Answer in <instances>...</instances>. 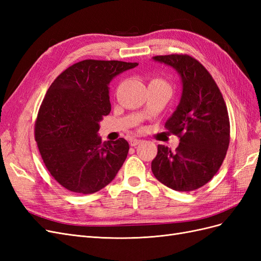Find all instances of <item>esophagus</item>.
<instances>
[{
    "instance_id": "1",
    "label": "esophagus",
    "mask_w": 261,
    "mask_h": 261,
    "mask_svg": "<svg viewBox=\"0 0 261 261\" xmlns=\"http://www.w3.org/2000/svg\"><path fill=\"white\" fill-rule=\"evenodd\" d=\"M141 143V140L140 139H136V138H133V139H130L129 140V144H130V146H137L138 144H140Z\"/></svg>"
}]
</instances>
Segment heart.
<instances>
[{
    "label": "heart",
    "mask_w": 261,
    "mask_h": 261,
    "mask_svg": "<svg viewBox=\"0 0 261 261\" xmlns=\"http://www.w3.org/2000/svg\"><path fill=\"white\" fill-rule=\"evenodd\" d=\"M150 83H154V84H162V85H165V86H168V87H170L167 83H165L164 81H162V80H160V78H153V80H151V82Z\"/></svg>",
    "instance_id": "obj_1"
}]
</instances>
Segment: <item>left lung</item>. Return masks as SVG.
Returning a JSON list of instances; mask_svg holds the SVG:
<instances>
[{
  "instance_id": "left-lung-1",
  "label": "left lung",
  "mask_w": 261,
  "mask_h": 261,
  "mask_svg": "<svg viewBox=\"0 0 261 261\" xmlns=\"http://www.w3.org/2000/svg\"><path fill=\"white\" fill-rule=\"evenodd\" d=\"M154 61L180 76V101L165 128L179 137L175 151L158 145L151 162L155 178L188 193L206 185L222 164L230 144V120L224 99L208 70L187 54L156 55Z\"/></svg>"
}]
</instances>
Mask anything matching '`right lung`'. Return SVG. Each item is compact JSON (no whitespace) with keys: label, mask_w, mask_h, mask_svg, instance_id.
<instances>
[{"label":"right lung","mask_w":261,"mask_h":261,"mask_svg":"<svg viewBox=\"0 0 261 261\" xmlns=\"http://www.w3.org/2000/svg\"><path fill=\"white\" fill-rule=\"evenodd\" d=\"M137 65L84 60L61 73L46 91L35 139L50 174L69 192L96 193L122 168L129 145L124 138L102 143L99 122L111 111L109 84Z\"/></svg>","instance_id":"obj_1"}]
</instances>
